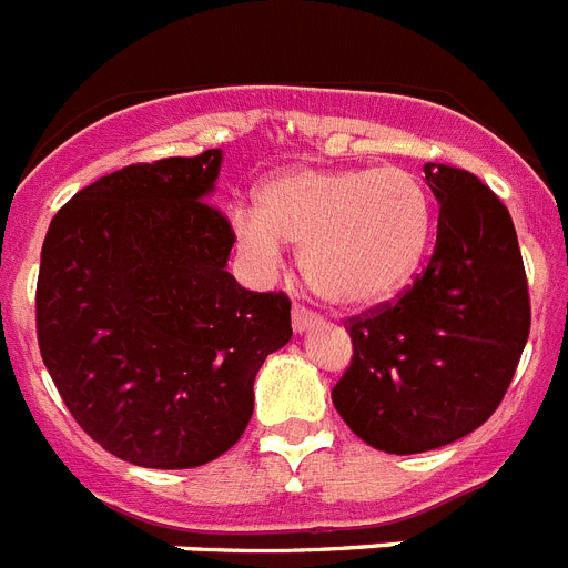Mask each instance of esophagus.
I'll return each instance as SVG.
<instances>
[{
    "instance_id": "obj_1",
    "label": "esophagus",
    "mask_w": 568,
    "mask_h": 568,
    "mask_svg": "<svg viewBox=\"0 0 568 568\" xmlns=\"http://www.w3.org/2000/svg\"><path fill=\"white\" fill-rule=\"evenodd\" d=\"M318 324H321L318 315L307 313V310H304V307H295L293 310V333L295 335L310 333V329H315V327H318Z\"/></svg>"
}]
</instances>
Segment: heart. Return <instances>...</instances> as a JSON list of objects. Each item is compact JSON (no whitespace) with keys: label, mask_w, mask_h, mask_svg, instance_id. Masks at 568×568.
Returning a JSON list of instances; mask_svg holds the SVG:
<instances>
[{"label":"heart","mask_w":568,"mask_h":568,"mask_svg":"<svg viewBox=\"0 0 568 568\" xmlns=\"http://www.w3.org/2000/svg\"><path fill=\"white\" fill-rule=\"evenodd\" d=\"M433 230L429 195L413 170H287L233 213L244 253L273 264L281 241L301 247L310 290L338 310L393 301L420 270Z\"/></svg>","instance_id":"obj_1"}]
</instances>
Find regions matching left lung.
Listing matches in <instances>:
<instances>
[{
    "label": "left lung",
    "instance_id": "obj_1",
    "mask_svg": "<svg viewBox=\"0 0 568 568\" xmlns=\"http://www.w3.org/2000/svg\"><path fill=\"white\" fill-rule=\"evenodd\" d=\"M435 253L395 304L355 318L333 404L364 444L429 453L475 433L504 400L529 338V290L509 210L478 175L424 164Z\"/></svg>",
    "mask_w": 568,
    "mask_h": 568
}]
</instances>
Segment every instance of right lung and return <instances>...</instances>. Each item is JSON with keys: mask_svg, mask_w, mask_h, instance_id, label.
Listing matches in <instances>:
<instances>
[{"mask_svg": "<svg viewBox=\"0 0 568 568\" xmlns=\"http://www.w3.org/2000/svg\"><path fill=\"white\" fill-rule=\"evenodd\" d=\"M222 150L130 164L50 222L37 284L42 361L90 438L148 469L224 455L253 384L293 338L290 298L227 273L233 230L210 207Z\"/></svg>", "mask_w": 568, "mask_h": 568, "instance_id": "right-lung-1", "label": "right lung"}]
</instances>
